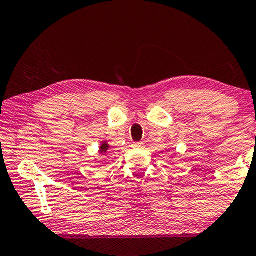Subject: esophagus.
<instances>
[{
  "label": "esophagus",
  "mask_w": 256,
  "mask_h": 256,
  "mask_svg": "<svg viewBox=\"0 0 256 256\" xmlns=\"http://www.w3.org/2000/svg\"><path fill=\"white\" fill-rule=\"evenodd\" d=\"M133 146H134V147H144V146H145V144H144V142H136V144H133Z\"/></svg>",
  "instance_id": "1"
}]
</instances>
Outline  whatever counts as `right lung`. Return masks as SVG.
Instances as JSON below:
<instances>
[{"label":"right lung","instance_id":"right-lung-1","mask_svg":"<svg viewBox=\"0 0 256 256\" xmlns=\"http://www.w3.org/2000/svg\"><path fill=\"white\" fill-rule=\"evenodd\" d=\"M108 150H109V145L106 142H103L102 146L100 147V153H106Z\"/></svg>","mask_w":256,"mask_h":256}]
</instances>
